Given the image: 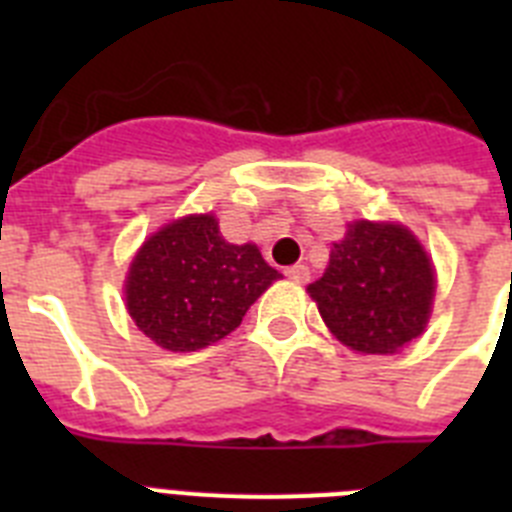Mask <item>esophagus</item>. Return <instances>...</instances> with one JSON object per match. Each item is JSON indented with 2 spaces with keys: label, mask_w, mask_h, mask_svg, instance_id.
I'll use <instances>...</instances> for the list:
<instances>
[{
  "label": "esophagus",
  "mask_w": 512,
  "mask_h": 512,
  "mask_svg": "<svg viewBox=\"0 0 512 512\" xmlns=\"http://www.w3.org/2000/svg\"><path fill=\"white\" fill-rule=\"evenodd\" d=\"M284 274H287V277L292 279V282H297V284H305V282H310V269H307L305 264H295V266H289V269H284Z\"/></svg>",
  "instance_id": "obj_1"
}]
</instances>
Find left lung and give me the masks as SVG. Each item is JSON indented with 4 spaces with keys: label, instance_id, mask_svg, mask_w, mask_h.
<instances>
[{
    "label": "left lung",
    "instance_id": "1",
    "mask_svg": "<svg viewBox=\"0 0 512 512\" xmlns=\"http://www.w3.org/2000/svg\"><path fill=\"white\" fill-rule=\"evenodd\" d=\"M433 289L431 261L408 230L361 220L307 292L338 341L361 354H395L423 333Z\"/></svg>",
    "mask_w": 512,
    "mask_h": 512
}]
</instances>
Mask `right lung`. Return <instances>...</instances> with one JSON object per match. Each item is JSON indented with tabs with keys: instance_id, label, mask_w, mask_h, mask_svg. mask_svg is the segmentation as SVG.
Instances as JSON below:
<instances>
[{
	"instance_id": "1",
	"label": "right lung",
	"mask_w": 512,
	"mask_h": 512,
	"mask_svg": "<svg viewBox=\"0 0 512 512\" xmlns=\"http://www.w3.org/2000/svg\"><path fill=\"white\" fill-rule=\"evenodd\" d=\"M279 279L259 248L233 246L212 215L182 217L151 235L130 266V318L169 351H197L241 325L256 297Z\"/></svg>"
}]
</instances>
